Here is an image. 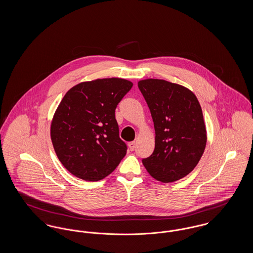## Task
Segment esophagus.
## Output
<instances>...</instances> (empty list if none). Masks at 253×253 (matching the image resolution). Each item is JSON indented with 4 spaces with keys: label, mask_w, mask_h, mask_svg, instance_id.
Returning a JSON list of instances; mask_svg holds the SVG:
<instances>
[{
    "label": "esophagus",
    "mask_w": 253,
    "mask_h": 253,
    "mask_svg": "<svg viewBox=\"0 0 253 253\" xmlns=\"http://www.w3.org/2000/svg\"><path fill=\"white\" fill-rule=\"evenodd\" d=\"M128 147H129V150H130V151H133V150L135 149V147H136V144H135L134 141H132V142H130V143L128 144Z\"/></svg>",
    "instance_id": "1"
}]
</instances>
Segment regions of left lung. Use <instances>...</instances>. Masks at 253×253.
<instances>
[{
    "label": "left lung",
    "mask_w": 253,
    "mask_h": 253,
    "mask_svg": "<svg viewBox=\"0 0 253 253\" xmlns=\"http://www.w3.org/2000/svg\"><path fill=\"white\" fill-rule=\"evenodd\" d=\"M138 88L156 131L154 153L142 163L156 180H179L196 167L207 143L199 101L188 88L164 80H143L138 82Z\"/></svg>",
    "instance_id": "8db88e82"
}]
</instances>
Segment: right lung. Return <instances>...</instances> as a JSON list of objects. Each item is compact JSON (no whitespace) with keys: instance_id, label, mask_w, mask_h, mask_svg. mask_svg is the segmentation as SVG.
<instances>
[{"instance_id":"add662e5","label":"right lung","mask_w":253,"mask_h":253,"mask_svg":"<svg viewBox=\"0 0 253 253\" xmlns=\"http://www.w3.org/2000/svg\"><path fill=\"white\" fill-rule=\"evenodd\" d=\"M132 87L124 79H98L74 86L63 96L50 134L57 157L73 175L103 179L125 157L115 111Z\"/></svg>"}]
</instances>
